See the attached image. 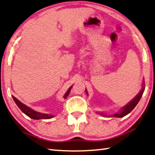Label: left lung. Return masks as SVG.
Listing matches in <instances>:
<instances>
[{
  "instance_id": "obj_1",
  "label": "left lung",
  "mask_w": 155,
  "mask_h": 155,
  "mask_svg": "<svg viewBox=\"0 0 155 155\" xmlns=\"http://www.w3.org/2000/svg\"><path fill=\"white\" fill-rule=\"evenodd\" d=\"M143 87L142 89L141 90V91L139 92V94L137 95L135 98H134L132 101H130L129 103H128L126 106H125L123 109H122L121 111L119 113H115V114H113V115H109V117H123L125 116L126 115H127L128 113H130L132 110L135 108V107L137 105V104L138 103V102L140 100V98L142 97V96L143 94V92H144V82L143 83ZM87 94V92H86ZM101 115H103V114L101 113ZM103 116H107L104 115Z\"/></svg>"
}]
</instances>
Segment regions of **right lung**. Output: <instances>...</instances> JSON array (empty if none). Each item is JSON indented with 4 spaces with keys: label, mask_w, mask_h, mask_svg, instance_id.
Listing matches in <instances>:
<instances>
[{
    "label": "right lung",
    "mask_w": 155,
    "mask_h": 155,
    "mask_svg": "<svg viewBox=\"0 0 155 155\" xmlns=\"http://www.w3.org/2000/svg\"><path fill=\"white\" fill-rule=\"evenodd\" d=\"M71 87H72V86L69 87V90H68V92H66V94H65V96H64V98H67V97H68L70 91H71ZM12 97L13 98L15 103H16L17 106H18L20 110H21L23 113H25L26 115L28 116L29 117L34 119H51L54 117V115H49V114H45V113H41L35 111V110H34L33 109H30V107H27L24 104L21 103V102H20L19 100H17L15 96H12Z\"/></svg>",
    "instance_id": "right-lung-1"
}]
</instances>
